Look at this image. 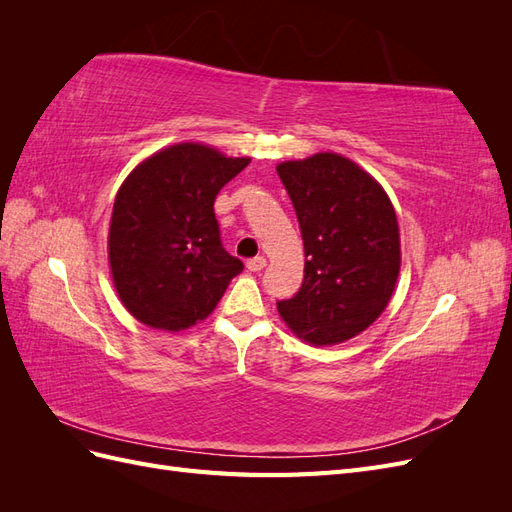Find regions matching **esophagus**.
I'll return each instance as SVG.
<instances>
[{
    "instance_id": "esophagus-1",
    "label": "esophagus",
    "mask_w": 512,
    "mask_h": 512,
    "mask_svg": "<svg viewBox=\"0 0 512 512\" xmlns=\"http://www.w3.org/2000/svg\"><path fill=\"white\" fill-rule=\"evenodd\" d=\"M267 267V258L265 256H256V258H250L247 260V269H250L252 273H258Z\"/></svg>"
}]
</instances>
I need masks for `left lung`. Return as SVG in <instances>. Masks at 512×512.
I'll list each match as a JSON object with an SVG mask.
<instances>
[{
	"label": "left lung",
	"mask_w": 512,
	"mask_h": 512,
	"mask_svg": "<svg viewBox=\"0 0 512 512\" xmlns=\"http://www.w3.org/2000/svg\"><path fill=\"white\" fill-rule=\"evenodd\" d=\"M297 211L305 277L277 312L316 346L363 333L389 305L401 250L397 215L382 185L339 153L277 164Z\"/></svg>",
	"instance_id": "left-lung-1"
}]
</instances>
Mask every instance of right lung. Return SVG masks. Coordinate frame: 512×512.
I'll return each instance as SVG.
<instances>
[{
	"label": "right lung",
	"mask_w": 512,
	"mask_h": 512,
	"mask_svg": "<svg viewBox=\"0 0 512 512\" xmlns=\"http://www.w3.org/2000/svg\"><path fill=\"white\" fill-rule=\"evenodd\" d=\"M250 164L200 143L166 147L121 183L108 230L113 284L151 329L183 331L205 320L243 262L220 239L213 203Z\"/></svg>",
	"instance_id": "obj_1"
}]
</instances>
